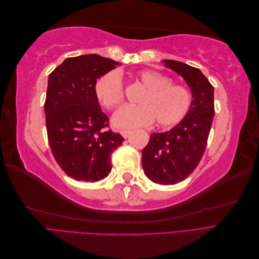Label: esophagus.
I'll list each match as a JSON object with an SVG mask.
<instances>
[{"mask_svg":"<svg viewBox=\"0 0 259 259\" xmlns=\"http://www.w3.org/2000/svg\"><path fill=\"white\" fill-rule=\"evenodd\" d=\"M131 134L130 131H121V135L124 137V138H127Z\"/></svg>","mask_w":259,"mask_h":259,"instance_id":"34e87169","label":"esophagus"}]
</instances>
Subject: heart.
Listing matches in <instances>:
<instances>
[{
	"instance_id": "b5f03b06",
	"label": "heart",
	"mask_w": 259,
	"mask_h": 259,
	"mask_svg": "<svg viewBox=\"0 0 259 259\" xmlns=\"http://www.w3.org/2000/svg\"><path fill=\"white\" fill-rule=\"evenodd\" d=\"M135 80L146 91L137 99L138 106H124L113 115L112 123L117 128H135L150 125L154 120L160 126H173L188 114L192 106L189 89L174 84L171 77L155 70L147 69L135 75ZM100 105L112 110L122 104L124 89L117 71L101 75L94 86Z\"/></svg>"
}]
</instances>
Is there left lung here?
Here are the masks:
<instances>
[{
	"mask_svg": "<svg viewBox=\"0 0 259 259\" xmlns=\"http://www.w3.org/2000/svg\"><path fill=\"white\" fill-rule=\"evenodd\" d=\"M182 75L192 94V106L174 128L153 133L143 150V167L147 177L160 185H175L198 166L205 151L214 119V88L198 68L176 60H163Z\"/></svg>",
	"mask_w": 259,
	"mask_h": 259,
	"instance_id": "obj_1",
	"label": "left lung"
}]
</instances>
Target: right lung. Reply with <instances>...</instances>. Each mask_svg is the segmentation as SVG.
<instances>
[{
  "instance_id": "add662e5",
  "label": "right lung",
  "mask_w": 259,
  "mask_h": 259,
  "mask_svg": "<svg viewBox=\"0 0 259 259\" xmlns=\"http://www.w3.org/2000/svg\"><path fill=\"white\" fill-rule=\"evenodd\" d=\"M119 62L96 54L67 58L49 76L44 104L49 144L58 165L75 180L95 183L111 171L124 142L109 128L94 86Z\"/></svg>"
}]
</instances>
